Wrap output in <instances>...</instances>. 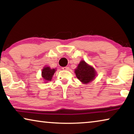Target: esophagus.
I'll return each instance as SVG.
<instances>
[{
    "label": "esophagus",
    "instance_id": "1",
    "mask_svg": "<svg viewBox=\"0 0 134 134\" xmlns=\"http://www.w3.org/2000/svg\"><path fill=\"white\" fill-rule=\"evenodd\" d=\"M62 69L64 70H69V67H62Z\"/></svg>",
    "mask_w": 134,
    "mask_h": 134
}]
</instances>
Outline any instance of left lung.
<instances>
[{
  "instance_id": "left-lung-1",
  "label": "left lung",
  "mask_w": 134,
  "mask_h": 134,
  "mask_svg": "<svg viewBox=\"0 0 134 134\" xmlns=\"http://www.w3.org/2000/svg\"><path fill=\"white\" fill-rule=\"evenodd\" d=\"M77 78L83 84H87L94 79L96 76V71L94 68L89 65L85 61L82 60L75 69Z\"/></svg>"
}]
</instances>
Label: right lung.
<instances>
[{"instance_id":"right-lung-1","label":"right lung","mask_w":134,"mask_h":134,"mask_svg":"<svg viewBox=\"0 0 134 134\" xmlns=\"http://www.w3.org/2000/svg\"><path fill=\"white\" fill-rule=\"evenodd\" d=\"M55 71L56 70L55 69H52L49 67H44L43 68V69L42 70L41 74L42 77H43L46 82L51 81Z\"/></svg>"}]
</instances>
